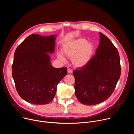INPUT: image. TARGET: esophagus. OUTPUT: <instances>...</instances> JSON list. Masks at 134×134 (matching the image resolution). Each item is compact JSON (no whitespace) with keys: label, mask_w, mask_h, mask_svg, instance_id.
Returning <instances> with one entry per match:
<instances>
[{"label":"esophagus","mask_w":134,"mask_h":134,"mask_svg":"<svg viewBox=\"0 0 134 134\" xmlns=\"http://www.w3.org/2000/svg\"><path fill=\"white\" fill-rule=\"evenodd\" d=\"M67 71H68V73H69V74H71L72 72V71L70 68H68L67 70Z\"/></svg>","instance_id":"obj_1"}]
</instances>
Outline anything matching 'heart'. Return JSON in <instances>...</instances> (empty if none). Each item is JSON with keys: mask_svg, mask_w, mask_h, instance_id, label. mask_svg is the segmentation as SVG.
Instances as JSON below:
<instances>
[{"mask_svg": "<svg viewBox=\"0 0 134 134\" xmlns=\"http://www.w3.org/2000/svg\"><path fill=\"white\" fill-rule=\"evenodd\" d=\"M62 50L66 56L72 58L75 66L82 67L91 60L93 53L94 46L92 43L87 42L85 39L80 38L65 44ZM58 57L61 60H65V57L62 52L58 53Z\"/></svg>", "mask_w": 134, "mask_h": 134, "instance_id": "heart-1", "label": "heart"}]
</instances>
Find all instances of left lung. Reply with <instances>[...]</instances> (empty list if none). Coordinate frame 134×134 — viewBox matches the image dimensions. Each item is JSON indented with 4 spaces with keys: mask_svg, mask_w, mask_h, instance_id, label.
Masks as SVG:
<instances>
[{
    "mask_svg": "<svg viewBox=\"0 0 134 134\" xmlns=\"http://www.w3.org/2000/svg\"><path fill=\"white\" fill-rule=\"evenodd\" d=\"M121 74L119 52L109 38L100 32V43L89 62L73 71L75 95L82 104L92 105L107 100Z\"/></svg>",
    "mask_w": 134,
    "mask_h": 134,
    "instance_id": "1",
    "label": "left lung"
}]
</instances>
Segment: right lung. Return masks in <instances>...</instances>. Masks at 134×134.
<instances>
[{"label": "right lung", "instance_id": "right-lung-1", "mask_svg": "<svg viewBox=\"0 0 134 134\" xmlns=\"http://www.w3.org/2000/svg\"><path fill=\"white\" fill-rule=\"evenodd\" d=\"M55 35H29L16 48L12 75L16 91L26 102L33 104L50 103L57 86L67 74L66 67L52 66L48 54L55 48Z\"/></svg>", "mask_w": 134, "mask_h": 134}]
</instances>
